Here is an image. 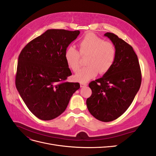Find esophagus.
Here are the masks:
<instances>
[{"instance_id":"34e87169","label":"esophagus","mask_w":156,"mask_h":156,"mask_svg":"<svg viewBox=\"0 0 156 156\" xmlns=\"http://www.w3.org/2000/svg\"><path fill=\"white\" fill-rule=\"evenodd\" d=\"M80 86H81V88H83V87H87V84H84V83H81V84H80Z\"/></svg>"}]
</instances>
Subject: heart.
Listing matches in <instances>:
<instances>
[{
    "label": "heart",
    "mask_w": 156,
    "mask_h": 156,
    "mask_svg": "<svg viewBox=\"0 0 156 156\" xmlns=\"http://www.w3.org/2000/svg\"><path fill=\"white\" fill-rule=\"evenodd\" d=\"M78 48L79 51L73 46H69L65 51L64 58L69 68L75 72L81 64L80 55L87 56V66L75 75V80L80 83H87L95 77L98 72L100 74L107 73L115 62L116 49L114 44L92 33H88L79 41Z\"/></svg>",
    "instance_id": "1"
}]
</instances>
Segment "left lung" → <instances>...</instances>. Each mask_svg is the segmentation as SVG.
<instances>
[{
    "mask_svg": "<svg viewBox=\"0 0 156 156\" xmlns=\"http://www.w3.org/2000/svg\"><path fill=\"white\" fill-rule=\"evenodd\" d=\"M104 36L115 46L116 60L102 77L89 83L92 95L87 105L94 117L107 122L116 120L128 108L140 88L142 77L133 48L113 33Z\"/></svg>",
    "mask_w": 156,
    "mask_h": 156,
    "instance_id": "left-lung-1",
    "label": "left lung"
}]
</instances>
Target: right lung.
I'll return each mask as SVG.
<instances>
[{
    "mask_svg": "<svg viewBox=\"0 0 156 156\" xmlns=\"http://www.w3.org/2000/svg\"><path fill=\"white\" fill-rule=\"evenodd\" d=\"M79 30L49 29L32 40L18 58L16 86L33 115L50 120L66 110L79 83L65 81L72 75L64 58Z\"/></svg>",
    "mask_w": 156,
    "mask_h": 156,
    "instance_id": "add662e5",
    "label": "right lung"
}]
</instances>
